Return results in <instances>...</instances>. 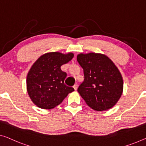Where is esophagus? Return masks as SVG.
<instances>
[{"label":"esophagus","instance_id":"1","mask_svg":"<svg viewBox=\"0 0 146 146\" xmlns=\"http://www.w3.org/2000/svg\"><path fill=\"white\" fill-rule=\"evenodd\" d=\"M77 88H78V84L77 83H75V84H74V86H73V88L76 90L77 89Z\"/></svg>","mask_w":146,"mask_h":146}]
</instances>
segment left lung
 I'll return each instance as SVG.
<instances>
[{
	"instance_id": "left-lung-1",
	"label": "left lung",
	"mask_w": 146,
	"mask_h": 146,
	"mask_svg": "<svg viewBox=\"0 0 146 146\" xmlns=\"http://www.w3.org/2000/svg\"><path fill=\"white\" fill-rule=\"evenodd\" d=\"M77 62L83 69L84 79L77 91L89 107L106 111L116 104L123 90L120 71L108 56L102 54H79Z\"/></svg>"
}]
</instances>
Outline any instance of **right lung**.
Here are the masks:
<instances>
[{"mask_svg": "<svg viewBox=\"0 0 146 146\" xmlns=\"http://www.w3.org/2000/svg\"><path fill=\"white\" fill-rule=\"evenodd\" d=\"M73 53L49 52L34 63L27 76V90L32 102L41 109L50 110L60 104L73 87L66 86L67 73L61 66L73 58Z\"/></svg>", "mask_w": 146, "mask_h": 146, "instance_id": "right-lung-1", "label": "right lung"}]
</instances>
